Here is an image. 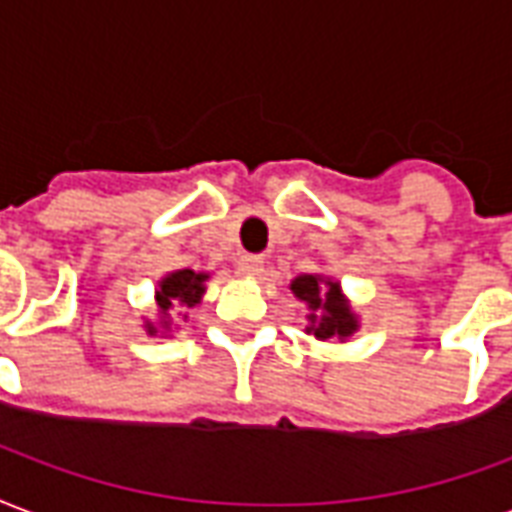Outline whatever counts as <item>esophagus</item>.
<instances>
[{
	"label": "esophagus",
	"instance_id": "esophagus-1",
	"mask_svg": "<svg viewBox=\"0 0 512 512\" xmlns=\"http://www.w3.org/2000/svg\"><path fill=\"white\" fill-rule=\"evenodd\" d=\"M236 268H238V274H244V276H255L263 271V257H257V255H241L236 260Z\"/></svg>",
	"mask_w": 512,
	"mask_h": 512
}]
</instances>
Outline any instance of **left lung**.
Masks as SVG:
<instances>
[{
    "mask_svg": "<svg viewBox=\"0 0 512 512\" xmlns=\"http://www.w3.org/2000/svg\"><path fill=\"white\" fill-rule=\"evenodd\" d=\"M301 301L309 304L312 314H309V328L317 339H331V336H350L358 328V320L352 317L350 306L339 293L336 282H325L320 276L304 274L295 279L290 285Z\"/></svg>",
    "mask_w": 512,
    "mask_h": 512,
    "instance_id": "obj_1",
    "label": "left lung"
}]
</instances>
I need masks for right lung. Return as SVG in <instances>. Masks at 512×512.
<instances>
[{
  "label": "right lung",
  "mask_w": 512,
  "mask_h": 512,
  "mask_svg": "<svg viewBox=\"0 0 512 512\" xmlns=\"http://www.w3.org/2000/svg\"><path fill=\"white\" fill-rule=\"evenodd\" d=\"M208 276L206 274H195V271H176V274L165 276L160 282V293H157V304H160V312H162V325L170 328V320H168V312L173 306H195L200 304V295H203V282H206ZM149 333H157L154 325H149Z\"/></svg>",
  "instance_id": "right-lung-1"
}]
</instances>
